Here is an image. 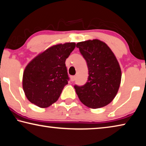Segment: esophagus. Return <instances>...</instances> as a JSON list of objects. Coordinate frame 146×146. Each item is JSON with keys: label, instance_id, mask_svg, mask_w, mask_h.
I'll use <instances>...</instances> for the list:
<instances>
[{"label": "esophagus", "instance_id": "esophagus-1", "mask_svg": "<svg viewBox=\"0 0 146 146\" xmlns=\"http://www.w3.org/2000/svg\"><path fill=\"white\" fill-rule=\"evenodd\" d=\"M75 80H76V76H71V82H73V81H75Z\"/></svg>", "mask_w": 146, "mask_h": 146}]
</instances>
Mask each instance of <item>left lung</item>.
I'll return each mask as SVG.
<instances>
[{
  "mask_svg": "<svg viewBox=\"0 0 146 146\" xmlns=\"http://www.w3.org/2000/svg\"><path fill=\"white\" fill-rule=\"evenodd\" d=\"M76 48L87 63L88 80L84 85H75L79 99L89 108L107 106L118 92L121 81V70L110 48L99 40L76 44Z\"/></svg>",
  "mask_w": 146,
  "mask_h": 146,
  "instance_id": "obj_1",
  "label": "left lung"
}]
</instances>
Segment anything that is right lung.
<instances>
[{
    "mask_svg": "<svg viewBox=\"0 0 146 146\" xmlns=\"http://www.w3.org/2000/svg\"><path fill=\"white\" fill-rule=\"evenodd\" d=\"M75 46V42L52 46L28 64L24 71L23 86L29 101L47 108L58 99L70 80L66 60Z\"/></svg>",
    "mask_w": 146,
    "mask_h": 146,
    "instance_id": "add662e5",
    "label": "right lung"
}]
</instances>
